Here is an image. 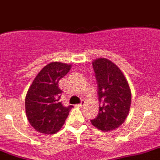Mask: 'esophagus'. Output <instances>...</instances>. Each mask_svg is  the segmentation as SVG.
I'll use <instances>...</instances> for the list:
<instances>
[{
	"mask_svg": "<svg viewBox=\"0 0 160 160\" xmlns=\"http://www.w3.org/2000/svg\"><path fill=\"white\" fill-rule=\"evenodd\" d=\"M85 103H86L85 101H84V100H82L81 103H80V104L78 105V106H79V107H82V106H84V104H85Z\"/></svg>",
	"mask_w": 160,
	"mask_h": 160,
	"instance_id": "1",
	"label": "esophagus"
}]
</instances>
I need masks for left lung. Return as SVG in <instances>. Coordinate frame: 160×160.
<instances>
[{
  "mask_svg": "<svg viewBox=\"0 0 160 160\" xmlns=\"http://www.w3.org/2000/svg\"><path fill=\"white\" fill-rule=\"evenodd\" d=\"M98 83L99 112L91 124L103 132L114 130L125 122L131 105L129 83L120 68L106 58L92 62Z\"/></svg>",
  "mask_w": 160,
  "mask_h": 160,
  "instance_id": "left-lung-1",
  "label": "left lung"
}]
</instances>
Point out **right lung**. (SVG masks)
Returning a JSON list of instances; mask_svg holds the SVG:
<instances>
[{
  "instance_id": "1",
  "label": "right lung",
  "mask_w": 160,
  "mask_h": 160,
  "mask_svg": "<svg viewBox=\"0 0 160 160\" xmlns=\"http://www.w3.org/2000/svg\"><path fill=\"white\" fill-rule=\"evenodd\" d=\"M72 65L51 62L39 72L25 99L26 115L31 125L44 134H54L62 128L72 105L64 107L60 101L62 91L60 79L69 73Z\"/></svg>"
}]
</instances>
